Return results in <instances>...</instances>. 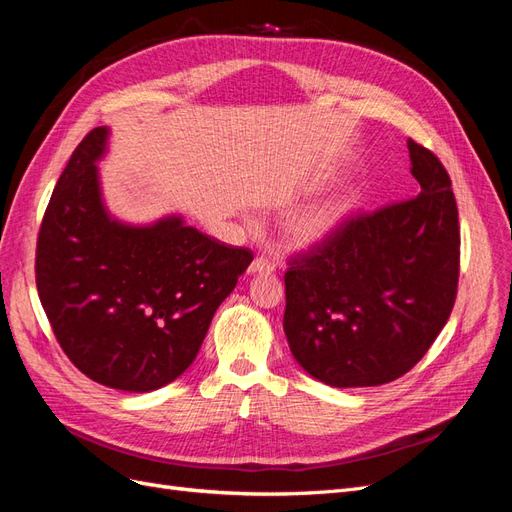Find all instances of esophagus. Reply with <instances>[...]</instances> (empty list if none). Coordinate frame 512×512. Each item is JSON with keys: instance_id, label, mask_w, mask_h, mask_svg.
<instances>
[{"instance_id": "34e87169", "label": "esophagus", "mask_w": 512, "mask_h": 512, "mask_svg": "<svg viewBox=\"0 0 512 512\" xmlns=\"http://www.w3.org/2000/svg\"><path fill=\"white\" fill-rule=\"evenodd\" d=\"M277 267H275V262L273 260H267V258H256L254 262H252V265H250V269H247V271H250L252 275H256V273H273Z\"/></svg>"}]
</instances>
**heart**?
I'll use <instances>...</instances> for the list:
<instances>
[{
	"label": "heart",
	"instance_id": "b5f03b06",
	"mask_svg": "<svg viewBox=\"0 0 512 512\" xmlns=\"http://www.w3.org/2000/svg\"><path fill=\"white\" fill-rule=\"evenodd\" d=\"M348 213V203L344 198H331L324 203L305 211L301 218L294 222V237L303 245L320 243L339 228Z\"/></svg>",
	"mask_w": 512,
	"mask_h": 512
}]
</instances>
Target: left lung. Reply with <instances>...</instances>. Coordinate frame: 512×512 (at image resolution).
I'll list each match as a JSON object with an SVG mask.
<instances>
[{
  "label": "left lung",
  "instance_id": "left-lung-1",
  "mask_svg": "<svg viewBox=\"0 0 512 512\" xmlns=\"http://www.w3.org/2000/svg\"><path fill=\"white\" fill-rule=\"evenodd\" d=\"M408 149L421 194L354 215L284 275L290 352L309 376L337 389L404 376L455 305L459 218L451 177L412 138Z\"/></svg>",
  "mask_w": 512,
  "mask_h": 512
}]
</instances>
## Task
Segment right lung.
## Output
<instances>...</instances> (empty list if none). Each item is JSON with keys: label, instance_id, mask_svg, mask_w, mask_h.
Masks as SVG:
<instances>
[{"label": "right lung", "instance_id": "right-lung-1", "mask_svg": "<svg viewBox=\"0 0 512 512\" xmlns=\"http://www.w3.org/2000/svg\"><path fill=\"white\" fill-rule=\"evenodd\" d=\"M108 134L91 130L55 185L38 235L36 286L59 346L87 378L149 393L194 363L215 309L254 254L181 215L143 226L113 218L98 173Z\"/></svg>", "mask_w": 512, "mask_h": 512}]
</instances>
